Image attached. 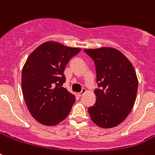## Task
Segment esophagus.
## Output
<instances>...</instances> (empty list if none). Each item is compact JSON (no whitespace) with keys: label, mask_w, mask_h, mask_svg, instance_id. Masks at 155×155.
<instances>
[{"label":"esophagus","mask_w":155,"mask_h":155,"mask_svg":"<svg viewBox=\"0 0 155 155\" xmlns=\"http://www.w3.org/2000/svg\"><path fill=\"white\" fill-rule=\"evenodd\" d=\"M87 92V91H86V89H85V88H83L82 89V91H81V92H79V93H78V96H79V97H82L83 95L84 94L85 92Z\"/></svg>","instance_id":"esophagus-1"}]
</instances>
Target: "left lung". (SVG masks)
Instances as JSON below:
<instances>
[{"label": "left lung", "instance_id": "8db88e82", "mask_svg": "<svg viewBox=\"0 0 155 155\" xmlns=\"http://www.w3.org/2000/svg\"><path fill=\"white\" fill-rule=\"evenodd\" d=\"M84 51L94 61L99 87L94 91L96 103L88 108L90 117L100 127H115L134 105L138 86L136 71L130 61L115 48Z\"/></svg>", "mask_w": 155, "mask_h": 155}]
</instances>
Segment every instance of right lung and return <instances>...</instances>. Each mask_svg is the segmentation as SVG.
Returning <instances> with one entry per match:
<instances>
[{"label":"right lung","instance_id":"right-lung-1","mask_svg":"<svg viewBox=\"0 0 155 155\" xmlns=\"http://www.w3.org/2000/svg\"><path fill=\"white\" fill-rule=\"evenodd\" d=\"M81 51L57 42H46L30 54L23 66L21 89L30 114L44 125L53 126L70 113L75 97L64 88L65 67Z\"/></svg>","mask_w":155,"mask_h":155}]
</instances>
